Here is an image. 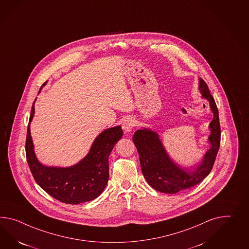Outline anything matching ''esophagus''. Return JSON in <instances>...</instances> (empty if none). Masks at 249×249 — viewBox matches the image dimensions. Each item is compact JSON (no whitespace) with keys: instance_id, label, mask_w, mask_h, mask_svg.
<instances>
[{"instance_id":"1","label":"esophagus","mask_w":249,"mask_h":249,"mask_svg":"<svg viewBox=\"0 0 249 249\" xmlns=\"http://www.w3.org/2000/svg\"><path fill=\"white\" fill-rule=\"evenodd\" d=\"M134 126V120L133 118H131V117L125 119V120L124 121V123H123V125H122V127H123V130L124 131V133H130V132L133 130Z\"/></svg>"}]
</instances>
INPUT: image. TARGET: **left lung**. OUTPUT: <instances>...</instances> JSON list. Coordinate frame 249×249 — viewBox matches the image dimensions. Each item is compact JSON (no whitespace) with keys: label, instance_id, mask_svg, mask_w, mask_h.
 I'll return each mask as SVG.
<instances>
[{"label":"left lung","instance_id":"1","mask_svg":"<svg viewBox=\"0 0 249 249\" xmlns=\"http://www.w3.org/2000/svg\"><path fill=\"white\" fill-rule=\"evenodd\" d=\"M198 90L201 93V97L210 103L213 119L209 125L211 134L208 141L211 145L197 164L189 168L173 161L160 139L159 134L150 128L142 127L133 136L134 145L139 153L142 172L148 184L158 192L175 194L190 189L201 182L212 170L220 145L218 111L207 84L200 77L198 79Z\"/></svg>","mask_w":249,"mask_h":249}]
</instances>
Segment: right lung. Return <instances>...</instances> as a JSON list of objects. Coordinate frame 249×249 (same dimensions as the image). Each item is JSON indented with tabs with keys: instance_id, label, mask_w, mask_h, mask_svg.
Masks as SVG:
<instances>
[{
	"instance_id": "right-lung-1",
	"label": "right lung",
	"mask_w": 249,
	"mask_h": 249,
	"mask_svg": "<svg viewBox=\"0 0 249 249\" xmlns=\"http://www.w3.org/2000/svg\"><path fill=\"white\" fill-rule=\"evenodd\" d=\"M40 89L38 91V94ZM36 100V99H35ZM34 104L30 115L26 138V157L33 178L51 197L67 204H79L97 198L109 178L108 157L123 136L120 125L108 128L96 136L89 152L80 161L70 167L46 166L39 162L31 135Z\"/></svg>"
}]
</instances>
